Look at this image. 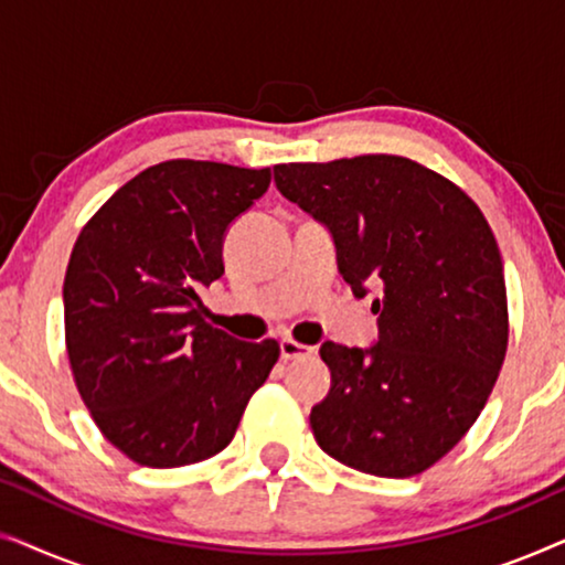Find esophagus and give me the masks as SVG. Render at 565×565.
Here are the masks:
<instances>
[{"label":"esophagus","mask_w":565,"mask_h":565,"mask_svg":"<svg viewBox=\"0 0 565 565\" xmlns=\"http://www.w3.org/2000/svg\"><path fill=\"white\" fill-rule=\"evenodd\" d=\"M280 354H282V360L311 358V354H313V347H308V344H300V342H296V339L285 337V339H280Z\"/></svg>","instance_id":"34e87169"}]
</instances>
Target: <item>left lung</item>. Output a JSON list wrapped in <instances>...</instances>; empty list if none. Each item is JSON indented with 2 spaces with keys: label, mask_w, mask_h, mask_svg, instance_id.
Masks as SVG:
<instances>
[{
  "label": "left lung",
  "mask_w": 565,
  "mask_h": 565,
  "mask_svg": "<svg viewBox=\"0 0 565 565\" xmlns=\"http://www.w3.org/2000/svg\"><path fill=\"white\" fill-rule=\"evenodd\" d=\"M277 190L327 223L354 296L375 285L377 344L327 342L319 447L354 470L419 476L473 427L509 342L504 265L481 207L447 177L393 153L275 167Z\"/></svg>",
  "instance_id": "8db88e82"
}]
</instances>
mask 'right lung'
Returning <instances> with one entry per match:
<instances>
[{"instance_id":"add662e5","label":"right lung","mask_w":565,"mask_h":565,"mask_svg":"<svg viewBox=\"0 0 565 565\" xmlns=\"http://www.w3.org/2000/svg\"><path fill=\"white\" fill-rule=\"evenodd\" d=\"M269 169L172 159L122 184L76 238L64 277L66 354L107 443L138 466L218 455L280 358L205 321L223 234L269 188Z\"/></svg>"}]
</instances>
